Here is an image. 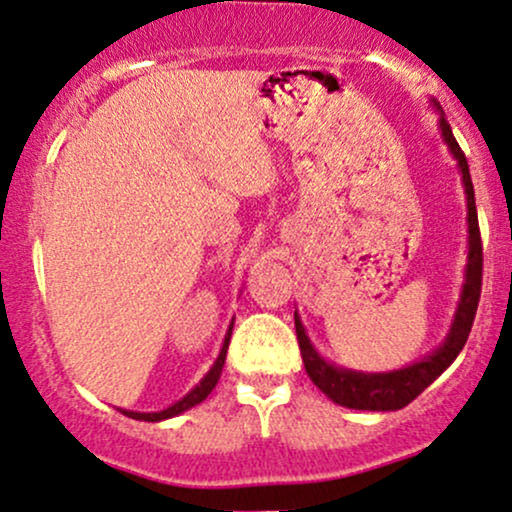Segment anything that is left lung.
<instances>
[{
  "mask_svg": "<svg viewBox=\"0 0 512 512\" xmlns=\"http://www.w3.org/2000/svg\"><path fill=\"white\" fill-rule=\"evenodd\" d=\"M429 104L439 114V133L448 147V152H451V157L455 159V164H458L465 188L467 264L463 274V286H460L458 305H455L451 326H448V334L441 341V346L420 357V360L410 362V365L400 369H391V372H360V369L341 367L326 360L315 348V343L310 341L303 319H300L298 310H295V334H298V346L300 355H303L307 377L312 379V384L326 398H331L336 405H343V408L350 410L391 412L412 403L432 381L439 379L453 365V360L460 355V350L467 343V336H470L474 322V312H477L479 291H482V238H479V219L477 205H474L470 166H467V159L463 150H460L458 140H455L451 123L446 121V114H443L439 102L429 100Z\"/></svg>",
  "mask_w": 512,
  "mask_h": 512,
  "instance_id": "1",
  "label": "left lung"
}]
</instances>
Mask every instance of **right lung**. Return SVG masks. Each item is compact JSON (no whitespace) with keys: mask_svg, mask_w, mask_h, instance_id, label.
Returning <instances> with one entry per match:
<instances>
[{"mask_svg":"<svg viewBox=\"0 0 512 512\" xmlns=\"http://www.w3.org/2000/svg\"><path fill=\"white\" fill-rule=\"evenodd\" d=\"M231 331H233V319H231L229 329H226L224 343H221L219 355H217V360H214V365L209 367V372L205 374V377L197 381L193 389H190L181 400H176L174 405H169V408H164L159 412H135V410H123V408H119V412H123L126 417H131V420L162 422V420H171V417L181 415V412H186L190 408H195V405H200L202 400H205L209 393H212V389L217 386V381L221 377V369H224V362H226V350H229V341H231Z\"/></svg>","mask_w":512,"mask_h":512,"instance_id":"right-lung-1","label":"right lung"}]
</instances>
